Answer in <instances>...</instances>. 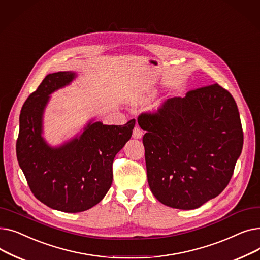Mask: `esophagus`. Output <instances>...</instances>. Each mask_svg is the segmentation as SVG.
Listing matches in <instances>:
<instances>
[{
	"label": "esophagus",
	"mask_w": 260,
	"mask_h": 260,
	"mask_svg": "<svg viewBox=\"0 0 260 260\" xmlns=\"http://www.w3.org/2000/svg\"><path fill=\"white\" fill-rule=\"evenodd\" d=\"M143 136V132L139 126H136L133 131V138L135 139H141Z\"/></svg>",
	"instance_id": "34e87169"
}]
</instances>
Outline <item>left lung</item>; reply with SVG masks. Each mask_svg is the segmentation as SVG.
Here are the masks:
<instances>
[{"label": "left lung", "instance_id": "8db88e82", "mask_svg": "<svg viewBox=\"0 0 260 260\" xmlns=\"http://www.w3.org/2000/svg\"><path fill=\"white\" fill-rule=\"evenodd\" d=\"M147 181L153 195L174 209L193 210L219 195L233 176L243 132L237 104L219 84L143 113Z\"/></svg>", "mask_w": 260, "mask_h": 260}]
</instances>
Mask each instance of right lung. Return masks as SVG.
Masks as SVG:
<instances>
[{"label": "right lung", "mask_w": 260, "mask_h": 260, "mask_svg": "<svg viewBox=\"0 0 260 260\" xmlns=\"http://www.w3.org/2000/svg\"><path fill=\"white\" fill-rule=\"evenodd\" d=\"M76 74L47 75L25 103L20 115L17 158L37 199L66 213L83 212L99 203L113 182V162L131 139L135 119L124 125L89 122L80 137L59 147L42 137V119L49 94L70 84Z\"/></svg>", "instance_id": "add662e5"}]
</instances>
